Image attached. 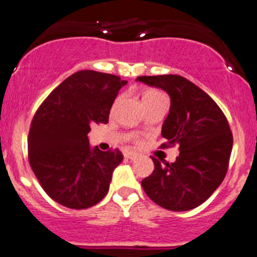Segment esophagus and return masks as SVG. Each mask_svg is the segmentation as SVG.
I'll use <instances>...</instances> for the list:
<instances>
[{
    "label": "esophagus",
    "instance_id": "obj_1",
    "mask_svg": "<svg viewBox=\"0 0 257 257\" xmlns=\"http://www.w3.org/2000/svg\"><path fill=\"white\" fill-rule=\"evenodd\" d=\"M124 157L125 159H128V160H136L138 157V154H136V152H132V151H126L125 154H124Z\"/></svg>",
    "mask_w": 257,
    "mask_h": 257
}]
</instances>
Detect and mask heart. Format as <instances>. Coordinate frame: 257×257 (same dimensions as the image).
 Here are the masks:
<instances>
[{
	"instance_id": "b5f03b06",
	"label": "heart",
	"mask_w": 257,
	"mask_h": 257,
	"mask_svg": "<svg viewBox=\"0 0 257 257\" xmlns=\"http://www.w3.org/2000/svg\"><path fill=\"white\" fill-rule=\"evenodd\" d=\"M159 97H164L163 93L157 91H150L143 96V101H149V100H154V98H159Z\"/></svg>"
}]
</instances>
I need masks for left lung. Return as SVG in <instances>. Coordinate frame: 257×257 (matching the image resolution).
Masks as SVG:
<instances>
[{
    "mask_svg": "<svg viewBox=\"0 0 257 257\" xmlns=\"http://www.w3.org/2000/svg\"><path fill=\"white\" fill-rule=\"evenodd\" d=\"M137 80L166 91L170 111L161 134V149H179L175 163L152 157L155 169L142 179L146 195L172 211L197 207L214 193L225 178L233 134L221 108L200 87L180 75L138 77Z\"/></svg>",
    "mask_w": 257,
    "mask_h": 257,
    "instance_id": "obj_1",
    "label": "left lung"
}]
</instances>
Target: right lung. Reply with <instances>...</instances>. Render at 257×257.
I'll list each match as a JSON object with an SVG mask.
<instances>
[{
    "label": "right lung",
    "instance_id": "obj_1",
    "mask_svg": "<svg viewBox=\"0 0 257 257\" xmlns=\"http://www.w3.org/2000/svg\"><path fill=\"white\" fill-rule=\"evenodd\" d=\"M126 80L112 74H71L41 103L28 136L29 164L45 192L69 209H88L106 196L117 149L89 147L92 124L108 123L110 108Z\"/></svg>",
    "mask_w": 257,
    "mask_h": 257
}]
</instances>
